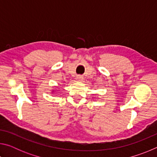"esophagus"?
Returning <instances> with one entry per match:
<instances>
[{
    "mask_svg": "<svg viewBox=\"0 0 157 157\" xmlns=\"http://www.w3.org/2000/svg\"><path fill=\"white\" fill-rule=\"evenodd\" d=\"M82 79H83V78H82V76L81 75H78L76 77V80H78V82H81L82 80Z\"/></svg>",
    "mask_w": 157,
    "mask_h": 157,
    "instance_id": "obj_1",
    "label": "esophagus"
}]
</instances>
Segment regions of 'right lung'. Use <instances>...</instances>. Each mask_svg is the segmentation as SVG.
Listing matches in <instances>:
<instances>
[{
    "label": "right lung",
    "mask_w": 157,
    "mask_h": 157,
    "mask_svg": "<svg viewBox=\"0 0 157 157\" xmlns=\"http://www.w3.org/2000/svg\"><path fill=\"white\" fill-rule=\"evenodd\" d=\"M54 91H55L54 90H52V93H54Z\"/></svg>",
    "instance_id": "right-lung-1"
}]
</instances>
